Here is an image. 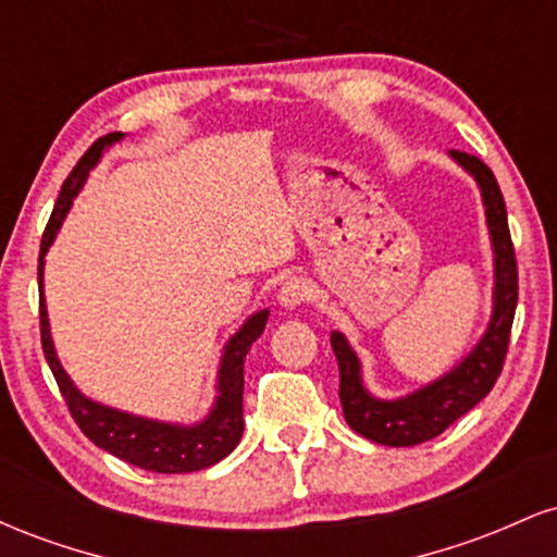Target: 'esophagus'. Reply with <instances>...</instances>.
Returning <instances> with one entry per match:
<instances>
[{
	"mask_svg": "<svg viewBox=\"0 0 557 557\" xmlns=\"http://www.w3.org/2000/svg\"><path fill=\"white\" fill-rule=\"evenodd\" d=\"M277 300L285 306V309H296V306H304L311 300V285L306 283L304 277H290L285 280L283 287H280Z\"/></svg>",
	"mask_w": 557,
	"mask_h": 557,
	"instance_id": "34e87169",
	"label": "esophagus"
}]
</instances>
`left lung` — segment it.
I'll list each match as a JSON object with an SVG mask.
<instances>
[{
	"instance_id": "obj_1",
	"label": "left lung",
	"mask_w": 557,
	"mask_h": 557,
	"mask_svg": "<svg viewBox=\"0 0 557 557\" xmlns=\"http://www.w3.org/2000/svg\"><path fill=\"white\" fill-rule=\"evenodd\" d=\"M450 157L466 172L474 175L482 190L484 214H487L492 251H495V304H492L490 327L466 359L432 385L417 389L398 400H380L369 395L361 382V361L341 332H332L330 343L341 369L343 417L354 432L376 445L411 447L443 434L453 421L469 413L484 395L495 387L508 354L510 327H513L516 304H519V267H516L513 240H510L508 214L495 175L482 159L466 151H450Z\"/></svg>"
}]
</instances>
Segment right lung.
I'll list each match as a JSON object with an SVG mask.
<instances>
[{
  "label": "right lung",
  "mask_w": 557,
  "mask_h": 557,
  "mask_svg": "<svg viewBox=\"0 0 557 557\" xmlns=\"http://www.w3.org/2000/svg\"><path fill=\"white\" fill-rule=\"evenodd\" d=\"M123 138V133H110L94 140L91 149L81 157L67 181L62 183L60 198L54 203V212L49 216L47 230L41 238V253H38V317H41V348L47 356L49 369H52L57 385H60L62 398H65L70 417L81 426V432L99 445L101 450L123 458V461L138 466V469L157 471V474H188V471H201L214 466L216 461L230 456L235 445L240 443L243 434V361H246L248 348L264 332L270 311H259L246 324L230 337L222 354L220 380H216V400L209 417L194 426L164 424V421L133 417V413L117 411V408L101 406L81 393L73 385L62 363L57 361L52 332H49L47 304H44V253L52 246L57 230L65 220L70 203L78 196L81 185L86 183L88 170L99 162L101 151L112 146L114 140Z\"/></svg>",
  "instance_id": "add662e5"
}]
</instances>
